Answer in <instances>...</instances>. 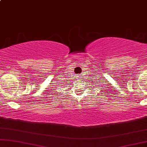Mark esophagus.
<instances>
[{
    "label": "esophagus",
    "instance_id": "34e87169",
    "mask_svg": "<svg viewBox=\"0 0 147 147\" xmlns=\"http://www.w3.org/2000/svg\"><path fill=\"white\" fill-rule=\"evenodd\" d=\"M79 77H81V75H79Z\"/></svg>",
    "mask_w": 147,
    "mask_h": 147
}]
</instances>
